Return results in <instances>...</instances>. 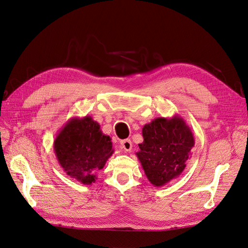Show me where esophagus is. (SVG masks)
Instances as JSON below:
<instances>
[{"label": "esophagus", "mask_w": 248, "mask_h": 248, "mask_svg": "<svg viewBox=\"0 0 248 248\" xmlns=\"http://www.w3.org/2000/svg\"><path fill=\"white\" fill-rule=\"evenodd\" d=\"M121 147L124 152H131L133 148V142L131 140H124L121 141Z\"/></svg>", "instance_id": "1"}]
</instances>
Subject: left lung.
Segmentation results:
<instances>
[{
    "label": "left lung",
    "instance_id": "left-lung-1",
    "mask_svg": "<svg viewBox=\"0 0 248 248\" xmlns=\"http://www.w3.org/2000/svg\"><path fill=\"white\" fill-rule=\"evenodd\" d=\"M144 141L136 154L150 183L162 187L185 170L195 145L191 128L179 115L157 117L141 129Z\"/></svg>",
    "mask_w": 248,
    "mask_h": 248
}]
</instances>
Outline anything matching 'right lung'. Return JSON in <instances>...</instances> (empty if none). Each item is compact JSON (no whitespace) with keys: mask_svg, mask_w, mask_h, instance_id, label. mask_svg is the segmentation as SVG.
<instances>
[{"mask_svg":"<svg viewBox=\"0 0 248 248\" xmlns=\"http://www.w3.org/2000/svg\"><path fill=\"white\" fill-rule=\"evenodd\" d=\"M110 140L91 116L72 117L56 136L53 149L65 173L83 185H91L113 153Z\"/></svg>","mask_w":248,"mask_h":248,"instance_id":"obj_1","label":"right lung"}]
</instances>
